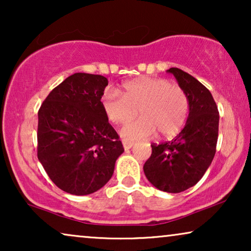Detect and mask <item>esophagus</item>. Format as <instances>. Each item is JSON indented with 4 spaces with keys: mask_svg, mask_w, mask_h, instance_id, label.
I'll list each match as a JSON object with an SVG mask.
<instances>
[{
    "mask_svg": "<svg viewBox=\"0 0 251 251\" xmlns=\"http://www.w3.org/2000/svg\"><path fill=\"white\" fill-rule=\"evenodd\" d=\"M132 146H133V143L131 142H126V140L123 142V147H125V150H130Z\"/></svg>",
    "mask_w": 251,
    "mask_h": 251,
    "instance_id": "34e87169",
    "label": "esophagus"
}]
</instances>
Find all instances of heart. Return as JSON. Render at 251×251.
<instances>
[{
  "instance_id": "obj_1",
  "label": "heart",
  "mask_w": 251,
  "mask_h": 251,
  "mask_svg": "<svg viewBox=\"0 0 251 251\" xmlns=\"http://www.w3.org/2000/svg\"><path fill=\"white\" fill-rule=\"evenodd\" d=\"M106 118L114 125H126L121 136L130 142L145 139L157 132L162 138L176 136L183 129L190 113V99L183 88L166 78L138 77L122 84L121 95L106 89L101 96Z\"/></svg>"
}]
</instances>
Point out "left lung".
<instances>
[{"mask_svg": "<svg viewBox=\"0 0 251 251\" xmlns=\"http://www.w3.org/2000/svg\"><path fill=\"white\" fill-rule=\"evenodd\" d=\"M180 88L190 99V113L176 138L152 144L144 173L157 190L180 193L194 186L212 162L218 139L219 113L212 95L201 82L179 68L171 67Z\"/></svg>", "mask_w": 251, "mask_h": 251, "instance_id": "1", "label": "left lung"}]
</instances>
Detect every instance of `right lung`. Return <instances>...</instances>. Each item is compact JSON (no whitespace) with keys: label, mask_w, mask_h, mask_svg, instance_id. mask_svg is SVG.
<instances>
[{"label":"right lung","mask_w":251,"mask_h":251,"mask_svg":"<svg viewBox=\"0 0 251 251\" xmlns=\"http://www.w3.org/2000/svg\"><path fill=\"white\" fill-rule=\"evenodd\" d=\"M107 78L75 73L48 95L39 109L37 157L60 190L88 195L111 179L125 152L101 107Z\"/></svg>","instance_id":"obj_1"}]
</instances>
